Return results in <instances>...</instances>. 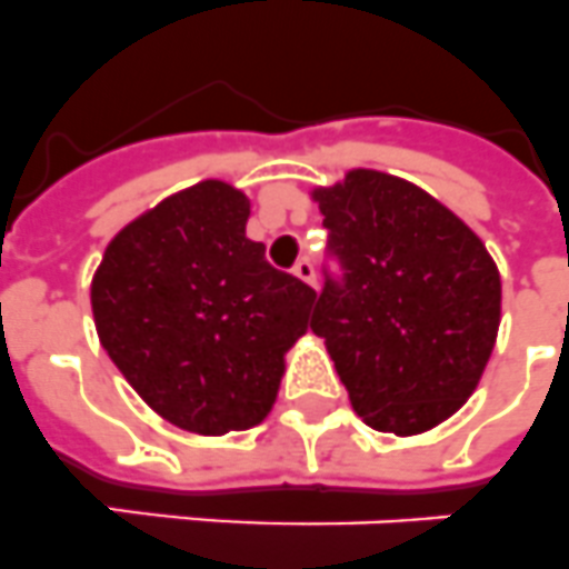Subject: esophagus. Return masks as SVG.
Instances as JSON below:
<instances>
[{"label": "esophagus", "instance_id": "1", "mask_svg": "<svg viewBox=\"0 0 569 569\" xmlns=\"http://www.w3.org/2000/svg\"><path fill=\"white\" fill-rule=\"evenodd\" d=\"M295 277H300L303 283L315 286V266H312V260H300L298 266H295Z\"/></svg>", "mask_w": 569, "mask_h": 569}]
</instances>
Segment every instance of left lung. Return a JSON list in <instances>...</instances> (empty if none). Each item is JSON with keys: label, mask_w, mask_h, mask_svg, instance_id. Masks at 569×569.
Returning a JSON list of instances; mask_svg holds the SVG:
<instances>
[{"label": "left lung", "mask_w": 569, "mask_h": 569, "mask_svg": "<svg viewBox=\"0 0 569 569\" xmlns=\"http://www.w3.org/2000/svg\"><path fill=\"white\" fill-rule=\"evenodd\" d=\"M312 199L341 257L312 332L356 413L396 437L431 431L480 385L500 327V271L483 240L413 181L356 167Z\"/></svg>", "instance_id": "left-lung-1"}]
</instances>
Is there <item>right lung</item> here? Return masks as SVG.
Returning a JSON list of instances; mask_svg holds the SVG:
<instances>
[{"label":"right lung","instance_id":"add662e5","mask_svg":"<svg viewBox=\"0 0 569 569\" xmlns=\"http://www.w3.org/2000/svg\"><path fill=\"white\" fill-rule=\"evenodd\" d=\"M251 202L204 179L114 233L92 277L103 350L167 422L202 437L269 417L315 289L248 240Z\"/></svg>","mask_w":569,"mask_h":569}]
</instances>
